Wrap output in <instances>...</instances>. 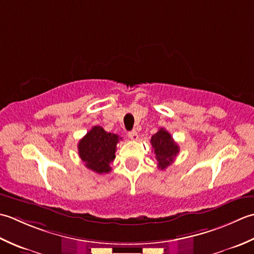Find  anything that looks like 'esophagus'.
<instances>
[{
  "mask_svg": "<svg viewBox=\"0 0 254 254\" xmlns=\"http://www.w3.org/2000/svg\"><path fill=\"white\" fill-rule=\"evenodd\" d=\"M128 137L130 138V139H132V140H137L138 139V133H137V131L136 130H131V131H128Z\"/></svg>",
  "mask_w": 254,
  "mask_h": 254,
  "instance_id": "1",
  "label": "esophagus"
}]
</instances>
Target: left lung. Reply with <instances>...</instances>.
<instances>
[{
    "instance_id": "1",
    "label": "left lung",
    "mask_w": 254,
    "mask_h": 254,
    "mask_svg": "<svg viewBox=\"0 0 254 254\" xmlns=\"http://www.w3.org/2000/svg\"><path fill=\"white\" fill-rule=\"evenodd\" d=\"M154 150V156L158 161V168L164 170L172 164L174 158L180 151L179 144L173 140L170 132L164 128H160L150 140Z\"/></svg>"
}]
</instances>
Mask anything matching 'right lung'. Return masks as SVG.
Wrapping results in <instances>:
<instances>
[{
  "instance_id": "obj_1",
  "label": "right lung",
  "mask_w": 254,
  "mask_h": 254,
  "mask_svg": "<svg viewBox=\"0 0 254 254\" xmlns=\"http://www.w3.org/2000/svg\"><path fill=\"white\" fill-rule=\"evenodd\" d=\"M121 137L94 126L77 144L79 156L85 167L98 174L111 172V162L115 159L116 146Z\"/></svg>"
}]
</instances>
